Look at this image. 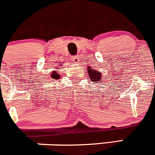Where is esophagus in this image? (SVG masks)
<instances>
[{"mask_svg": "<svg viewBox=\"0 0 155 155\" xmlns=\"http://www.w3.org/2000/svg\"><path fill=\"white\" fill-rule=\"evenodd\" d=\"M72 61L74 62V63H79L80 62V57L78 55L77 56H74L72 57Z\"/></svg>", "mask_w": 155, "mask_h": 155, "instance_id": "obj_1", "label": "esophagus"}]
</instances>
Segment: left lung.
<instances>
[{
    "mask_svg": "<svg viewBox=\"0 0 155 155\" xmlns=\"http://www.w3.org/2000/svg\"><path fill=\"white\" fill-rule=\"evenodd\" d=\"M87 73L89 74V77H90V80L93 82H102L103 81V78H102V73L98 71L97 70H95L92 68L90 66L87 67Z\"/></svg>",
    "mask_w": 155,
    "mask_h": 155,
    "instance_id": "left-lung-1",
    "label": "left lung"
}]
</instances>
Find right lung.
Wrapping results in <instances>:
<instances>
[{
	"instance_id": "1",
	"label": "right lung",
	"mask_w": 155,
	"mask_h": 155,
	"mask_svg": "<svg viewBox=\"0 0 155 155\" xmlns=\"http://www.w3.org/2000/svg\"><path fill=\"white\" fill-rule=\"evenodd\" d=\"M58 69H60L61 68V66H58ZM57 68H56V69H57ZM59 71H58V70H55V71H52V72H50V78H51V79H59V78H60V77L61 76L59 75Z\"/></svg>"
}]
</instances>
